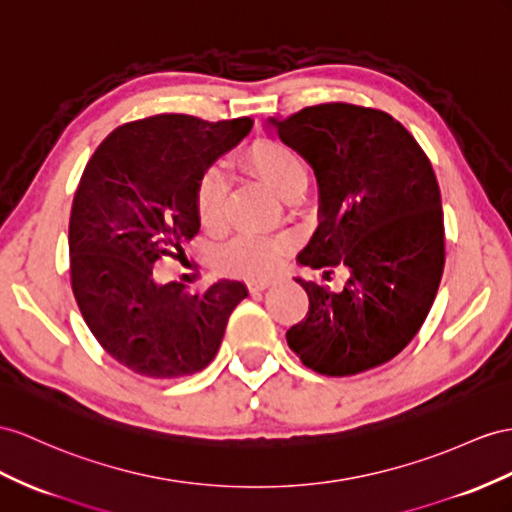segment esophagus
<instances>
[{
    "label": "esophagus",
    "mask_w": 512,
    "mask_h": 512,
    "mask_svg": "<svg viewBox=\"0 0 512 512\" xmlns=\"http://www.w3.org/2000/svg\"><path fill=\"white\" fill-rule=\"evenodd\" d=\"M272 285V281H266V279H259V281H248V292L251 294H259L268 290V287Z\"/></svg>",
    "instance_id": "1"
}]
</instances>
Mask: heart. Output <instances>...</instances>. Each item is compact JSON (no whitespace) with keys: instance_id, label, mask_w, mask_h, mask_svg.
<instances>
[{"instance_id":"obj_1","label":"heart","mask_w":512,"mask_h":512,"mask_svg":"<svg viewBox=\"0 0 512 512\" xmlns=\"http://www.w3.org/2000/svg\"><path fill=\"white\" fill-rule=\"evenodd\" d=\"M246 166L283 199L298 194L307 183V168L300 155L279 140H257L244 155ZM222 203H225V181L220 173H207L196 188V216L205 229L220 225ZM287 242L264 235H240L220 253L225 270L242 277H268L279 268L287 253Z\"/></svg>"}]
</instances>
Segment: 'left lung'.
I'll return each mask as SVG.
<instances>
[{
  "mask_svg": "<svg viewBox=\"0 0 512 512\" xmlns=\"http://www.w3.org/2000/svg\"><path fill=\"white\" fill-rule=\"evenodd\" d=\"M318 181V229L296 261L350 277L342 292L296 279L309 296L287 346L324 376L383 365L422 329L445 264L441 192L426 153L389 114L322 103L268 119Z\"/></svg>",
  "mask_w": 512,
  "mask_h": 512,
  "instance_id": "left-lung-1",
  "label": "left lung"
}]
</instances>
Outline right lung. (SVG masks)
<instances>
[{
  "instance_id": "obj_1",
  "label": "right lung",
  "mask_w": 512,
  "mask_h": 512,
  "mask_svg": "<svg viewBox=\"0 0 512 512\" xmlns=\"http://www.w3.org/2000/svg\"><path fill=\"white\" fill-rule=\"evenodd\" d=\"M251 127V119L151 116L114 129L86 164L69 222L71 285L90 333L127 370L149 378L201 372L248 296L229 279L190 294L155 281L153 266L183 255L181 244L199 233V181Z\"/></svg>"
}]
</instances>
